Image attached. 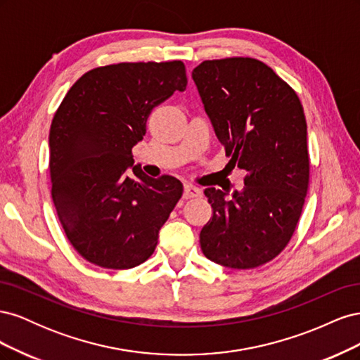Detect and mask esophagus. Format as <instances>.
<instances>
[{"instance_id":"34e87169","label":"esophagus","mask_w":360,"mask_h":360,"mask_svg":"<svg viewBox=\"0 0 360 360\" xmlns=\"http://www.w3.org/2000/svg\"><path fill=\"white\" fill-rule=\"evenodd\" d=\"M201 189L197 186H192V184H186V186L183 188V198L184 200H191V198H197L201 195Z\"/></svg>"}]
</instances>
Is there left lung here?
<instances>
[{
	"mask_svg": "<svg viewBox=\"0 0 360 360\" xmlns=\"http://www.w3.org/2000/svg\"><path fill=\"white\" fill-rule=\"evenodd\" d=\"M205 114L245 188H207L213 216L200 233L202 254L231 269L274 259L296 230L309 184L307 120L297 94L255 58L202 61L192 72Z\"/></svg>",
	"mask_w": 360,
	"mask_h": 360,
	"instance_id": "1",
	"label": "left lung"
}]
</instances>
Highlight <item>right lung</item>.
I'll use <instances>...</instances> for the list:
<instances>
[{"label": "right lung", "mask_w": 360, "mask_h": 360, "mask_svg": "<svg viewBox=\"0 0 360 360\" xmlns=\"http://www.w3.org/2000/svg\"><path fill=\"white\" fill-rule=\"evenodd\" d=\"M186 85L181 61L111 64L82 75L53 115L52 201L69 242L91 264L132 269L155 252L183 184L146 176L132 148L153 108Z\"/></svg>", "instance_id": "1"}]
</instances>
